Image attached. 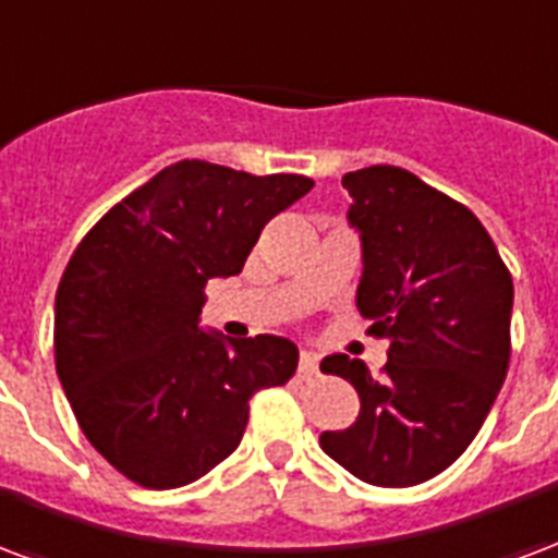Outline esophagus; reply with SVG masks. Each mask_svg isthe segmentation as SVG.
<instances>
[{
	"mask_svg": "<svg viewBox=\"0 0 558 558\" xmlns=\"http://www.w3.org/2000/svg\"><path fill=\"white\" fill-rule=\"evenodd\" d=\"M319 373V361H316V354L313 352H301L299 357V375L301 378H311V375Z\"/></svg>",
	"mask_w": 558,
	"mask_h": 558,
	"instance_id": "34e87169",
	"label": "esophagus"
}]
</instances>
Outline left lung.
Wrapping results in <instances>:
<instances>
[{
  "label": "left lung",
  "mask_w": 558,
  "mask_h": 558,
  "mask_svg": "<svg viewBox=\"0 0 558 558\" xmlns=\"http://www.w3.org/2000/svg\"><path fill=\"white\" fill-rule=\"evenodd\" d=\"M342 189L363 242L357 311L390 349L381 378L345 354L322 361L354 384L361 414L319 444L352 476L408 488L444 473L485 423L509 373L514 287L482 221L405 168H361Z\"/></svg>",
  "instance_id": "left-lung-1"
}]
</instances>
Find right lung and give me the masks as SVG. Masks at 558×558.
<instances>
[{"label": "right lung", "instance_id": "right-lung-1", "mask_svg": "<svg viewBox=\"0 0 558 558\" xmlns=\"http://www.w3.org/2000/svg\"><path fill=\"white\" fill-rule=\"evenodd\" d=\"M313 189L183 159L90 227L56 292V373L111 468L168 490L221 464L247 402L295 375L287 337L221 340L197 328L206 283L245 266L263 227Z\"/></svg>", "mask_w": 558, "mask_h": 558}]
</instances>
